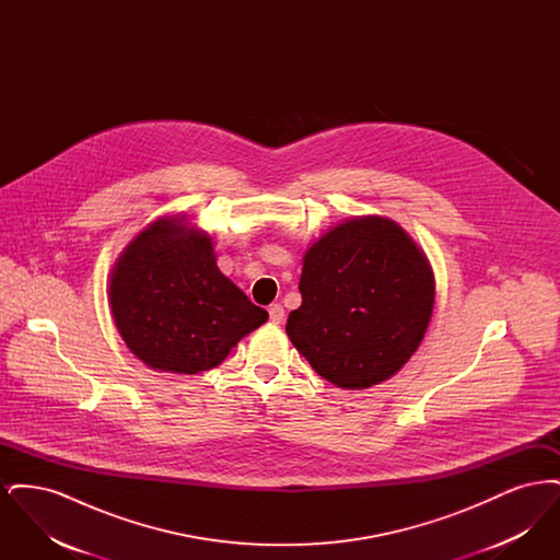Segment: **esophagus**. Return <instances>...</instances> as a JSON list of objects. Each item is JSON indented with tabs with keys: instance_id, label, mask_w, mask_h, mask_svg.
Listing matches in <instances>:
<instances>
[{
	"instance_id": "1",
	"label": "esophagus",
	"mask_w": 560,
	"mask_h": 560,
	"mask_svg": "<svg viewBox=\"0 0 560 560\" xmlns=\"http://www.w3.org/2000/svg\"><path fill=\"white\" fill-rule=\"evenodd\" d=\"M268 317H270L272 323H281L283 317H285L283 306H281V304H270V308H268Z\"/></svg>"
}]
</instances>
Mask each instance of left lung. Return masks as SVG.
Here are the masks:
<instances>
[{"label":"left lung","mask_w":560,"mask_h":560,"mask_svg":"<svg viewBox=\"0 0 560 560\" xmlns=\"http://www.w3.org/2000/svg\"><path fill=\"white\" fill-rule=\"evenodd\" d=\"M302 304L285 331L311 368L347 390L393 377L418 350L434 306L427 254L397 222L359 215L304 254Z\"/></svg>","instance_id":"8db88e82"}]
</instances>
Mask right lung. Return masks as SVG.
<instances>
[{"label":"right lung","mask_w":560,"mask_h":560,"mask_svg":"<svg viewBox=\"0 0 560 560\" xmlns=\"http://www.w3.org/2000/svg\"><path fill=\"white\" fill-rule=\"evenodd\" d=\"M124 342L158 372H208L243 336L267 323L215 265L212 237L185 215H163L133 237L108 281Z\"/></svg>","instance_id":"right-lung-1"}]
</instances>
